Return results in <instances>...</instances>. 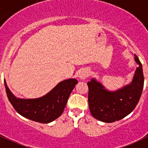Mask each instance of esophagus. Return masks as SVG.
<instances>
[{
  "label": "esophagus",
  "mask_w": 148,
  "mask_h": 148,
  "mask_svg": "<svg viewBox=\"0 0 148 148\" xmlns=\"http://www.w3.org/2000/svg\"><path fill=\"white\" fill-rule=\"evenodd\" d=\"M89 76V71L87 69H82L79 73V78L80 79H85Z\"/></svg>",
  "instance_id": "1"
}]
</instances>
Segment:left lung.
Segmentation results:
<instances>
[{
    "label": "left lung",
    "mask_w": 148,
    "mask_h": 148,
    "mask_svg": "<svg viewBox=\"0 0 148 148\" xmlns=\"http://www.w3.org/2000/svg\"><path fill=\"white\" fill-rule=\"evenodd\" d=\"M134 60L139 66L132 80L118 90H107L95 78L87 82L89 108L96 119L106 123L115 122L129 115L136 107L143 92L144 76L143 66L135 55Z\"/></svg>",
    "instance_id": "left-lung-1"
}]
</instances>
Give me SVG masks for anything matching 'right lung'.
I'll list each match as a JSON object with an SVG mask.
<instances>
[{"label":"right lung","mask_w":148,"mask_h":148,"mask_svg":"<svg viewBox=\"0 0 148 148\" xmlns=\"http://www.w3.org/2000/svg\"><path fill=\"white\" fill-rule=\"evenodd\" d=\"M77 82L76 79H68L60 82L42 97L24 99L16 97L4 79L7 96L14 109L24 118L42 124L52 122L62 114L69 97Z\"/></svg>","instance_id":"right-lung-1"}]
</instances>
